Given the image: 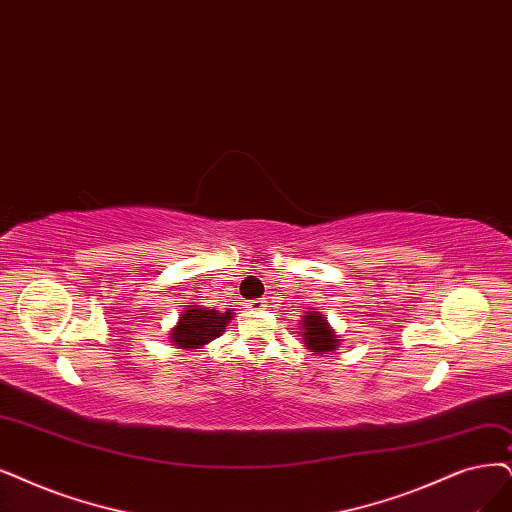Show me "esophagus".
<instances>
[{"instance_id":"34e87169","label":"esophagus","mask_w":512,"mask_h":512,"mask_svg":"<svg viewBox=\"0 0 512 512\" xmlns=\"http://www.w3.org/2000/svg\"><path fill=\"white\" fill-rule=\"evenodd\" d=\"M249 308L251 310H263V308H266V299H251Z\"/></svg>"}]
</instances>
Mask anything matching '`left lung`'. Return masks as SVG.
<instances>
[{
  "instance_id": "8db88e82",
  "label": "left lung",
  "mask_w": 512,
  "mask_h": 512,
  "mask_svg": "<svg viewBox=\"0 0 512 512\" xmlns=\"http://www.w3.org/2000/svg\"><path fill=\"white\" fill-rule=\"evenodd\" d=\"M301 331H304L301 339H304L306 348L314 354H329L339 346L335 331L320 312H306V316L301 318Z\"/></svg>"
}]
</instances>
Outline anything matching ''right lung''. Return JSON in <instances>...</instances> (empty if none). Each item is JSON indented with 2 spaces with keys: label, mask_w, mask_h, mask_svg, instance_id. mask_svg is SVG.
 Instances as JSON below:
<instances>
[{
  "label": "right lung",
  "mask_w": 512,
  "mask_h": 512,
  "mask_svg": "<svg viewBox=\"0 0 512 512\" xmlns=\"http://www.w3.org/2000/svg\"><path fill=\"white\" fill-rule=\"evenodd\" d=\"M230 320L232 310L219 312L202 306H187L179 316V323L170 331V342L181 350H198L219 337Z\"/></svg>",
  "instance_id": "right-lung-1"
}]
</instances>
